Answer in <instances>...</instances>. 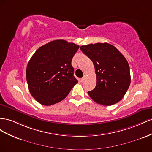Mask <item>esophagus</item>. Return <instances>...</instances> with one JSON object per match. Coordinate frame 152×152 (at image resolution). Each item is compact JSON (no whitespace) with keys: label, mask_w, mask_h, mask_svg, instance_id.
<instances>
[{"label":"esophagus","mask_w":152,"mask_h":152,"mask_svg":"<svg viewBox=\"0 0 152 152\" xmlns=\"http://www.w3.org/2000/svg\"><path fill=\"white\" fill-rule=\"evenodd\" d=\"M84 80H85V76H84L83 77H82V78H81V79H80V81H81V82H82V81H83Z\"/></svg>","instance_id":"34e87169"}]
</instances>
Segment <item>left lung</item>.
<instances>
[{
  "label": "left lung",
  "mask_w": 152,
  "mask_h": 152,
  "mask_svg": "<svg viewBox=\"0 0 152 152\" xmlns=\"http://www.w3.org/2000/svg\"><path fill=\"white\" fill-rule=\"evenodd\" d=\"M80 50L92 60L96 74L97 84L88 92L89 96L104 106L119 102L131 84L126 58L115 46L106 42L81 46Z\"/></svg>",
  "instance_id": "obj_1"
}]
</instances>
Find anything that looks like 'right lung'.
<instances>
[{
    "label": "right lung",
    "instance_id": "right-lung-1",
    "mask_svg": "<svg viewBox=\"0 0 152 152\" xmlns=\"http://www.w3.org/2000/svg\"><path fill=\"white\" fill-rule=\"evenodd\" d=\"M78 48L75 43L59 39L41 46L34 53L26 77L30 92L38 102L45 106L59 102L77 83L71 61Z\"/></svg>",
    "mask_w": 152,
    "mask_h": 152
}]
</instances>
